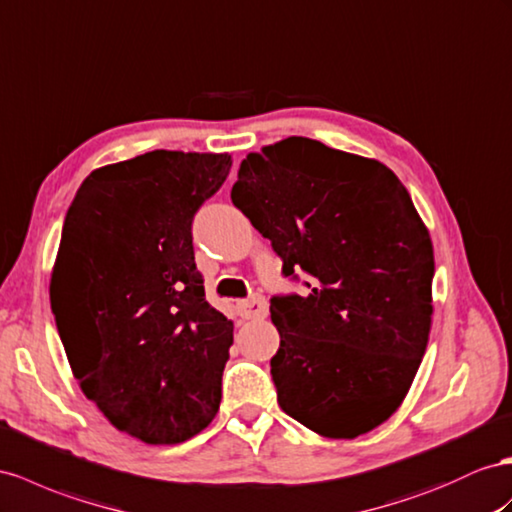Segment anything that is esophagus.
<instances>
[{
	"label": "esophagus",
	"instance_id": "esophagus-1",
	"mask_svg": "<svg viewBox=\"0 0 512 512\" xmlns=\"http://www.w3.org/2000/svg\"><path fill=\"white\" fill-rule=\"evenodd\" d=\"M238 309H240V316L244 320H255V318H266L268 316L266 298L259 296V294L242 300V303L238 305Z\"/></svg>",
	"mask_w": 512,
	"mask_h": 512
}]
</instances>
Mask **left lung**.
<instances>
[{"instance_id": "1", "label": "left lung", "mask_w": 512, "mask_h": 512, "mask_svg": "<svg viewBox=\"0 0 512 512\" xmlns=\"http://www.w3.org/2000/svg\"><path fill=\"white\" fill-rule=\"evenodd\" d=\"M233 205L307 296H272L281 409L331 439L396 413L426 352L435 255L409 192L368 157L292 136L248 153Z\"/></svg>"}]
</instances>
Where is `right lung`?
<instances>
[{
    "label": "right lung",
    "mask_w": 512,
    "mask_h": 512,
    "mask_svg": "<svg viewBox=\"0 0 512 512\" xmlns=\"http://www.w3.org/2000/svg\"><path fill=\"white\" fill-rule=\"evenodd\" d=\"M227 153L157 149L97 168L64 218L51 311L88 400L151 445L201 432L220 406L233 322L205 300L192 220Z\"/></svg>",
    "instance_id": "obj_1"
}]
</instances>
